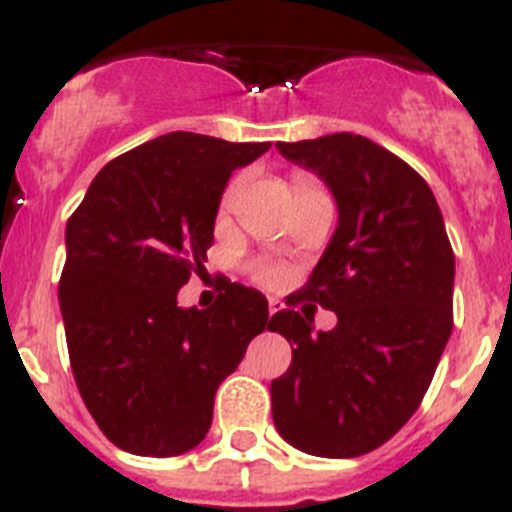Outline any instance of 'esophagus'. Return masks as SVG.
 Listing matches in <instances>:
<instances>
[{
	"label": "esophagus",
	"instance_id": "34e87169",
	"mask_svg": "<svg viewBox=\"0 0 512 512\" xmlns=\"http://www.w3.org/2000/svg\"><path fill=\"white\" fill-rule=\"evenodd\" d=\"M283 309V301L281 299H275V296H270L268 299V311H270V317H273V314H278V311Z\"/></svg>",
	"mask_w": 512,
	"mask_h": 512
}]
</instances>
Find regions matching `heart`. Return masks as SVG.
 I'll list each match as a JSON object with an SVG mask.
<instances>
[{
    "instance_id": "1",
    "label": "heart",
    "mask_w": 512,
    "mask_h": 512,
    "mask_svg": "<svg viewBox=\"0 0 512 512\" xmlns=\"http://www.w3.org/2000/svg\"><path fill=\"white\" fill-rule=\"evenodd\" d=\"M244 185H247V175L231 177L229 185H226L224 193H221V203H219L221 213L231 211V206L237 203V198H239V193L244 190ZM314 188H319V185L311 180V177H306V175L293 177V190H296V193H306V190H314ZM286 273H288L286 265H281V262L252 260L250 265H247V275H250L255 283H260V286H281V283L286 281Z\"/></svg>"
}]
</instances>
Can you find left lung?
I'll return each instance as SVG.
<instances>
[{
    "instance_id": "8db88e82",
    "label": "left lung",
    "mask_w": 512,
    "mask_h": 512,
    "mask_svg": "<svg viewBox=\"0 0 512 512\" xmlns=\"http://www.w3.org/2000/svg\"><path fill=\"white\" fill-rule=\"evenodd\" d=\"M317 172L340 224L304 288L268 330L293 358L270 384L283 441L324 459L384 446L420 407L453 327V250L433 190L410 164L366 136L281 141ZM319 303L336 330L311 333Z\"/></svg>"
}]
</instances>
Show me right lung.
<instances>
[{"mask_svg": "<svg viewBox=\"0 0 512 512\" xmlns=\"http://www.w3.org/2000/svg\"><path fill=\"white\" fill-rule=\"evenodd\" d=\"M268 149L164 133L105 164L71 213L59 281L71 371L123 451L167 459L198 446L219 384L270 327L268 299L231 281L208 309L177 306L206 270L231 172Z\"/></svg>", "mask_w": 512, "mask_h": 512, "instance_id": "right-lung-1", "label": "right lung"}]
</instances>
